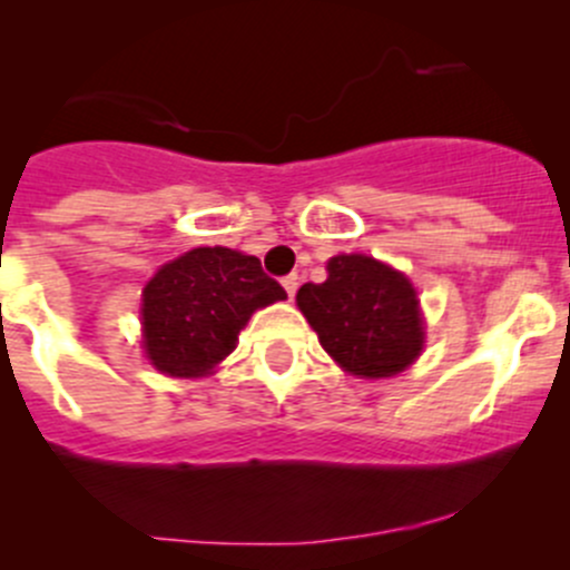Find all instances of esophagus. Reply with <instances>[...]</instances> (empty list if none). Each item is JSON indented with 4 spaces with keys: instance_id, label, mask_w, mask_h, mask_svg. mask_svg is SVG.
Returning <instances> with one entry per match:
<instances>
[{
    "instance_id": "1",
    "label": "esophagus",
    "mask_w": 570,
    "mask_h": 570,
    "mask_svg": "<svg viewBox=\"0 0 570 570\" xmlns=\"http://www.w3.org/2000/svg\"><path fill=\"white\" fill-rule=\"evenodd\" d=\"M297 286H301V278H297V275H286V278H284V289H286V295H289V301H292V297H295Z\"/></svg>"
}]
</instances>
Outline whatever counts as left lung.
<instances>
[{
  "label": "left lung",
  "instance_id": "left-lung-1",
  "mask_svg": "<svg viewBox=\"0 0 570 570\" xmlns=\"http://www.w3.org/2000/svg\"><path fill=\"white\" fill-rule=\"evenodd\" d=\"M297 308L317 331L325 353L344 372L366 381L400 375L424 347L413 284L400 269L364 253L333 256L322 284L297 289Z\"/></svg>",
  "mask_w": 570,
  "mask_h": 570
}]
</instances>
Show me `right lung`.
<instances>
[{
  "mask_svg": "<svg viewBox=\"0 0 570 570\" xmlns=\"http://www.w3.org/2000/svg\"><path fill=\"white\" fill-rule=\"evenodd\" d=\"M256 256L193 248L163 264L142 289V350L163 375L204 377L234 353L256 308L284 301Z\"/></svg>",
  "mask_w": 570,
  "mask_h": 570,
  "instance_id": "1",
  "label": "right lung"
}]
</instances>
